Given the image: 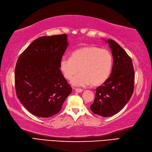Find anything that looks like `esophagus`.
Wrapping results in <instances>:
<instances>
[{
    "label": "esophagus",
    "mask_w": 152,
    "mask_h": 152,
    "mask_svg": "<svg viewBox=\"0 0 152 152\" xmlns=\"http://www.w3.org/2000/svg\"><path fill=\"white\" fill-rule=\"evenodd\" d=\"M74 90H75L78 93H81L83 92V90L80 89V88H74Z\"/></svg>",
    "instance_id": "obj_1"
}]
</instances>
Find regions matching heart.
Returning <instances> with one entry per match:
<instances>
[{
  "label": "heart",
  "instance_id": "obj_1",
  "mask_svg": "<svg viewBox=\"0 0 152 152\" xmlns=\"http://www.w3.org/2000/svg\"><path fill=\"white\" fill-rule=\"evenodd\" d=\"M113 58L107 49L96 46H85L72 53L71 57L63 56L60 62V69L66 79L81 72L71 80L73 85L98 86L109 78L112 72Z\"/></svg>",
  "mask_w": 152,
  "mask_h": 152
}]
</instances>
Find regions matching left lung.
<instances>
[{"mask_svg":"<svg viewBox=\"0 0 152 152\" xmlns=\"http://www.w3.org/2000/svg\"><path fill=\"white\" fill-rule=\"evenodd\" d=\"M104 41L112 50V72L107 81L96 88L90 109L97 115L109 117L120 112L129 101L134 90V72L132 60L120 45L113 39Z\"/></svg>","mask_w":152,"mask_h":152,"instance_id":"left-lung-1","label":"left lung"}]
</instances>
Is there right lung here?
Masks as SVG:
<instances>
[{
    "mask_svg": "<svg viewBox=\"0 0 152 152\" xmlns=\"http://www.w3.org/2000/svg\"><path fill=\"white\" fill-rule=\"evenodd\" d=\"M67 35L42 36L19 56L15 69L16 94L33 115L48 118L58 113L72 91L60 69L68 46Z\"/></svg>",
    "mask_w": 152,
    "mask_h": 152,
    "instance_id": "right-lung-1",
    "label": "right lung"
}]
</instances>
